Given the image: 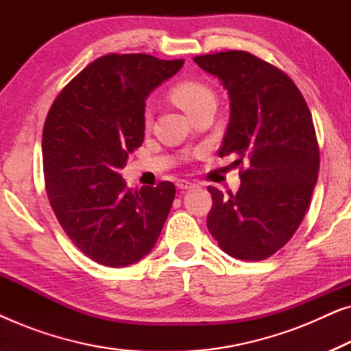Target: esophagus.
I'll return each instance as SVG.
<instances>
[{"label":"esophagus","instance_id":"1","mask_svg":"<svg viewBox=\"0 0 351 351\" xmlns=\"http://www.w3.org/2000/svg\"><path fill=\"white\" fill-rule=\"evenodd\" d=\"M177 189H180V190H189V189H191V186H193V184H191V182H189V180H177Z\"/></svg>","mask_w":351,"mask_h":351}]
</instances>
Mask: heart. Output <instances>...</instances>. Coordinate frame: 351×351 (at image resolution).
<instances>
[{
    "mask_svg": "<svg viewBox=\"0 0 351 351\" xmlns=\"http://www.w3.org/2000/svg\"><path fill=\"white\" fill-rule=\"evenodd\" d=\"M169 95L177 107H180L186 114H193L196 110H199L203 105L214 102V93L208 84L201 83L196 80H184L174 84L169 90ZM152 112L150 108H145L143 112V123L150 124Z\"/></svg>",
    "mask_w": 351,
    "mask_h": 351,
    "instance_id": "obj_1",
    "label": "heart"
}]
</instances>
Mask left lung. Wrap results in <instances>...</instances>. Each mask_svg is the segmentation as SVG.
Wrapping results in <instances>:
<instances>
[{
    "label": "left lung",
    "instance_id": "1",
    "mask_svg": "<svg viewBox=\"0 0 351 351\" xmlns=\"http://www.w3.org/2000/svg\"><path fill=\"white\" fill-rule=\"evenodd\" d=\"M230 97V123L219 156L247 160L241 186L223 196L209 186L208 228L222 251L263 261L299 228L318 180L319 148L304 95L289 76L246 51L196 56Z\"/></svg>",
    "mask_w": 351,
    "mask_h": 351
}]
</instances>
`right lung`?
Returning a JSON list of instances; mask_svg holds the SVG:
<instances>
[{"label":"right lung","instance_id":"add662e5","mask_svg":"<svg viewBox=\"0 0 351 351\" xmlns=\"http://www.w3.org/2000/svg\"><path fill=\"white\" fill-rule=\"evenodd\" d=\"M184 60L107 54L75 76L52 104L43 129L46 193L81 252L126 267L156 244L176 196L172 182L131 190L119 169L145 136V99Z\"/></svg>","mask_w":351,"mask_h":351}]
</instances>
